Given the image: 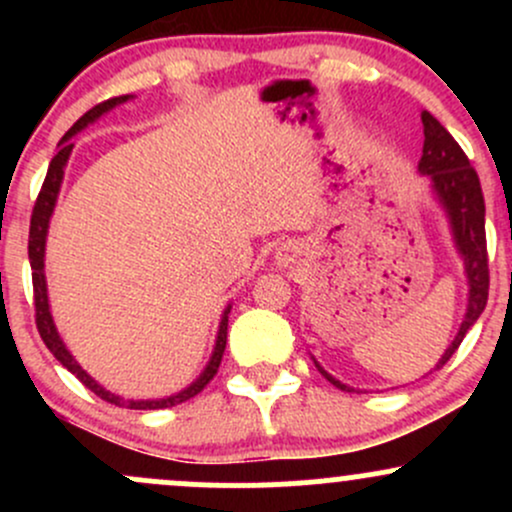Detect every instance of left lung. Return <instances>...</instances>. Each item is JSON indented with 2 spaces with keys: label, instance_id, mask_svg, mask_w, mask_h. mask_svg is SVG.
<instances>
[{
  "label": "left lung",
  "instance_id": "obj_1",
  "mask_svg": "<svg viewBox=\"0 0 512 512\" xmlns=\"http://www.w3.org/2000/svg\"><path fill=\"white\" fill-rule=\"evenodd\" d=\"M424 122V154L419 161V173L431 180V192L445 211V219L450 223L452 243L460 252L464 264V276H467V313L457 330L452 344L445 349V354L438 358L436 368H443L455 354L457 346L462 344L464 334L474 327L479 315L484 313L486 301H489V257H486V207L484 195H481L477 170L469 166V158L464 156L460 144L452 139V134L445 129L431 113H421ZM315 368L325 375L334 387L346 392H356L354 387L344 385L334 375L327 373L320 363L315 361Z\"/></svg>",
  "mask_w": 512,
  "mask_h": 512
}]
</instances>
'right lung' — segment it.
Listing matches in <instances>:
<instances>
[{
	"mask_svg": "<svg viewBox=\"0 0 512 512\" xmlns=\"http://www.w3.org/2000/svg\"><path fill=\"white\" fill-rule=\"evenodd\" d=\"M129 98H134V96H117V98H110V101H105V103H98L96 108H91L86 115H81L79 120L74 122V127L69 129L67 134H64L62 142L57 144V154L50 161L48 175H45V182H43V190H40L38 202H35V207H33L31 236H28V260H31V269H33L35 325H38L40 337H43L45 346H48V349L52 351V356H55L57 361H60L62 366L69 370V373H74L76 378H79L81 383L88 387V390L96 392L98 397L105 399V402L115 404V407H127V409H168V407H175V404H182V402H187V399L199 395V392H202L204 387L209 385V380L214 378L216 370H219L223 349H226L228 313H231V303L226 305V310H223V315H221L219 332H216V344H214V351H211L207 368L199 373V378L195 380V383H190L185 387V390L175 392V395H170V397L125 399V397L115 395V392L105 390V387L98 383V380H93L91 375H88L86 370L79 366V361H76V358L72 356V351L64 346L60 332H57V327H55V320H52L50 298H48V281H45V243H48V228H50L52 211H55L57 195H60V187H62V180H64V168H67V161H69V156H72V149H74L72 137H74V134H79L81 129L93 125L98 117L110 113V110L117 108V105L127 103Z\"/></svg>",
	"mask_w": 512,
	"mask_h": 512,
	"instance_id": "add662e5",
	"label": "right lung"
}]
</instances>
